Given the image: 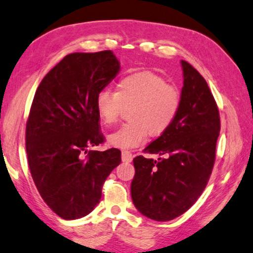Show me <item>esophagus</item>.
Masks as SVG:
<instances>
[{
  "mask_svg": "<svg viewBox=\"0 0 253 253\" xmlns=\"http://www.w3.org/2000/svg\"><path fill=\"white\" fill-rule=\"evenodd\" d=\"M132 159H133V156H132L131 152L122 151V161L123 162H131Z\"/></svg>",
  "mask_w": 253,
  "mask_h": 253,
  "instance_id": "1",
  "label": "esophagus"
}]
</instances>
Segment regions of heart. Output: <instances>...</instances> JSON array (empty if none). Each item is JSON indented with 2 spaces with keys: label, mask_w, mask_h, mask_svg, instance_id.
Returning <instances> with one entry per match:
<instances>
[{
  "label": "heart",
  "mask_w": 253,
  "mask_h": 253,
  "mask_svg": "<svg viewBox=\"0 0 253 253\" xmlns=\"http://www.w3.org/2000/svg\"><path fill=\"white\" fill-rule=\"evenodd\" d=\"M182 96L176 86L168 84L160 75L139 71L124 75L115 86L99 92L95 109L102 123H117L123 108H130V123L108 136V142L120 149H133L147 135L159 136L169 129L179 113Z\"/></svg>",
  "instance_id": "1"
}]
</instances>
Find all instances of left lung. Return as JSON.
<instances>
[{
	"label": "left lung",
	"instance_id": "left-lung-1",
	"mask_svg": "<svg viewBox=\"0 0 253 253\" xmlns=\"http://www.w3.org/2000/svg\"><path fill=\"white\" fill-rule=\"evenodd\" d=\"M183 71L182 102L173 123L145 152L158 160L133 159L131 197L140 213L170 221L191 208L205 190L215 160L219 110L202 75L188 62Z\"/></svg>",
	"mask_w": 253,
	"mask_h": 253
}]
</instances>
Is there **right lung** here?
<instances>
[{"instance_id":"obj_1","label":"right lung","mask_w":253,"mask_h":253,"mask_svg":"<svg viewBox=\"0 0 253 253\" xmlns=\"http://www.w3.org/2000/svg\"><path fill=\"white\" fill-rule=\"evenodd\" d=\"M120 72L112 51L72 53L48 72L35 92L25 148L44 202L65 220L80 219L100 202L105 179L121 151H88L104 141L95 99Z\"/></svg>"}]
</instances>
